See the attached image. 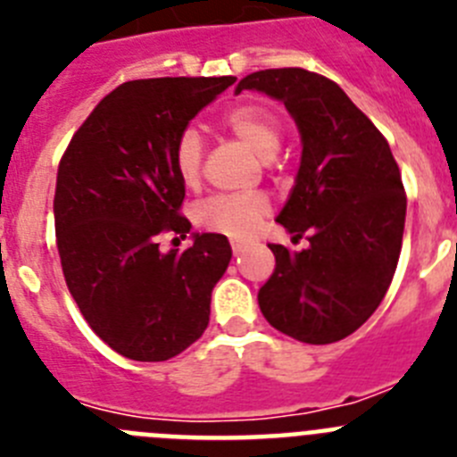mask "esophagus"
I'll return each mask as SVG.
<instances>
[{"label": "esophagus", "mask_w": 457, "mask_h": 457, "mask_svg": "<svg viewBox=\"0 0 457 457\" xmlns=\"http://www.w3.org/2000/svg\"><path fill=\"white\" fill-rule=\"evenodd\" d=\"M231 247H233V253H242V249H245V242H240V240H231Z\"/></svg>", "instance_id": "34e87169"}]
</instances>
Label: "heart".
<instances>
[{"mask_svg":"<svg viewBox=\"0 0 457 457\" xmlns=\"http://www.w3.org/2000/svg\"><path fill=\"white\" fill-rule=\"evenodd\" d=\"M224 125L226 130L236 135L245 146L252 148L261 160H272L284 141V132H281L277 116L261 104L233 107L224 116ZM201 160H204L201 135L194 128H187L180 132L176 146H173V169H176L180 183L187 187L199 183ZM268 210L270 201L265 194H217L196 205L194 220L208 231L245 237L268 215Z\"/></svg>","mask_w":457,"mask_h":457,"instance_id":"1","label":"heart"}]
</instances>
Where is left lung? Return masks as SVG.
Here are the masks:
<instances>
[{"mask_svg": "<svg viewBox=\"0 0 457 457\" xmlns=\"http://www.w3.org/2000/svg\"><path fill=\"white\" fill-rule=\"evenodd\" d=\"M245 88L284 103L300 130V169L277 221L309 233L302 252L270 245L277 265L258 306L297 341H341L373 316L398 265L407 210L398 164L369 116L318 72L270 68L236 93Z\"/></svg>", "mask_w": 457, "mask_h": 457, "instance_id": "8db88e82", "label": "left lung"}]
</instances>
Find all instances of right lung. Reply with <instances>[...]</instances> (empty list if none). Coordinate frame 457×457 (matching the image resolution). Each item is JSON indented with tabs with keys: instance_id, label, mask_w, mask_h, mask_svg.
<instances>
[{
	"instance_id": "add662e5",
	"label": "right lung",
	"mask_w": 457,
	"mask_h": 457,
	"mask_svg": "<svg viewBox=\"0 0 457 457\" xmlns=\"http://www.w3.org/2000/svg\"><path fill=\"white\" fill-rule=\"evenodd\" d=\"M233 82L226 75L120 84L59 162L54 228L68 290L93 332L135 361H167L208 327L231 245L221 233H192L185 252H160V236L192 228L179 212L185 185L173 169L176 139Z\"/></svg>"
}]
</instances>
